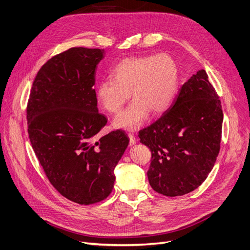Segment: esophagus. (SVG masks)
<instances>
[{"mask_svg":"<svg viewBox=\"0 0 250 250\" xmlns=\"http://www.w3.org/2000/svg\"><path fill=\"white\" fill-rule=\"evenodd\" d=\"M128 137H129V145H130V146L135 145L136 139H135L134 134H133V133H129V134H128Z\"/></svg>","mask_w":250,"mask_h":250,"instance_id":"34e87169","label":"esophagus"}]
</instances>
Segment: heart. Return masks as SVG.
<instances>
[{
  "mask_svg": "<svg viewBox=\"0 0 250 250\" xmlns=\"http://www.w3.org/2000/svg\"><path fill=\"white\" fill-rule=\"evenodd\" d=\"M112 79L99 82L95 95L106 112L117 113L131 96L134 98L114 119L113 125L124 130H136L153 111L166 112L177 94L178 63L169 53L131 56L122 59L113 68Z\"/></svg>",
  "mask_w": 250,
  "mask_h": 250,
  "instance_id": "heart-1",
  "label": "heart"
}]
</instances>
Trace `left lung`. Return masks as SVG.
Wrapping results in <instances>:
<instances>
[{
    "label": "left lung",
    "mask_w": 250,
    "mask_h": 250,
    "mask_svg": "<svg viewBox=\"0 0 250 250\" xmlns=\"http://www.w3.org/2000/svg\"><path fill=\"white\" fill-rule=\"evenodd\" d=\"M223 120L221 101L202 68L179 89L170 107L139 131L152 152L147 178L154 191L175 197L201 186L221 147Z\"/></svg>",
    "instance_id": "obj_1"
}]
</instances>
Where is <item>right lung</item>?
<instances>
[{
	"label": "right lung",
	"instance_id": "obj_1",
	"mask_svg": "<svg viewBox=\"0 0 250 250\" xmlns=\"http://www.w3.org/2000/svg\"><path fill=\"white\" fill-rule=\"evenodd\" d=\"M104 54L74 47L49 59L36 76L26 109L29 139L49 182L82 205L112 193L115 167L129 144L122 130L93 142L106 124L93 89Z\"/></svg>",
	"mask_w": 250,
	"mask_h": 250
}]
</instances>
